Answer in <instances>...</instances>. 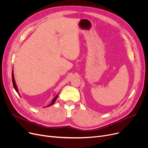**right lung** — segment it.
Listing matches in <instances>:
<instances>
[{"label":"right lung","instance_id":"1","mask_svg":"<svg viewBox=\"0 0 148 148\" xmlns=\"http://www.w3.org/2000/svg\"><path fill=\"white\" fill-rule=\"evenodd\" d=\"M12 80L13 86H14V89H15V91H16V92L18 93V95L21 97L20 94H19V92H18V88H17V84H16V83H15V78H14V71H13V69H12ZM58 95H59V94H58L55 97H54V98L53 99V100L51 101V103H50V104H49L47 106H44V107H47L51 106V105H53L54 103H55L56 100L57 99V98H58Z\"/></svg>","mask_w":148,"mask_h":148}]
</instances>
